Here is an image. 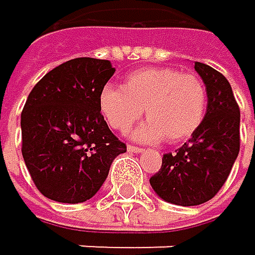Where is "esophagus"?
I'll return each mask as SVG.
<instances>
[{"label":"esophagus","mask_w":255,"mask_h":255,"mask_svg":"<svg viewBox=\"0 0 255 255\" xmlns=\"http://www.w3.org/2000/svg\"><path fill=\"white\" fill-rule=\"evenodd\" d=\"M127 150H128V151H133V153H142V151H143V148H142V146H137V145H131V143H128V146H127Z\"/></svg>","instance_id":"esophagus-1"}]
</instances>
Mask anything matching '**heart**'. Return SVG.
Returning <instances> with one entry per match:
<instances>
[{
	"label": "heart",
	"instance_id": "obj_1",
	"mask_svg": "<svg viewBox=\"0 0 255 255\" xmlns=\"http://www.w3.org/2000/svg\"><path fill=\"white\" fill-rule=\"evenodd\" d=\"M99 109L113 130L127 131L140 118L148 122L134 133L139 140L180 142L191 137L207 112V89L196 73L176 68H143L131 73L122 84L104 87Z\"/></svg>",
	"mask_w": 255,
	"mask_h": 255
}]
</instances>
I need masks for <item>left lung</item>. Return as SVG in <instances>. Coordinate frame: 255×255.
<instances>
[{
  "label": "left lung",
  "mask_w": 255,
  "mask_h": 255,
  "mask_svg": "<svg viewBox=\"0 0 255 255\" xmlns=\"http://www.w3.org/2000/svg\"><path fill=\"white\" fill-rule=\"evenodd\" d=\"M194 68L207 85V115L188 142L163 154L160 170L150 179L157 196L182 207L213 199L240 150V109L228 79L207 64L196 62Z\"/></svg>",
  "instance_id": "left-lung-1"
}]
</instances>
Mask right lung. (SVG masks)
Masks as SVG:
<instances>
[{
  "label": "right lung",
  "mask_w": 255,
  "mask_h": 255,
  "mask_svg": "<svg viewBox=\"0 0 255 255\" xmlns=\"http://www.w3.org/2000/svg\"><path fill=\"white\" fill-rule=\"evenodd\" d=\"M110 61L70 59L48 72L21 113V151L35 187L45 197L81 203L93 197L113 159L127 151L99 109Z\"/></svg>",
  "instance_id": "obj_1"
}]
</instances>
